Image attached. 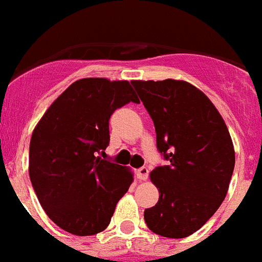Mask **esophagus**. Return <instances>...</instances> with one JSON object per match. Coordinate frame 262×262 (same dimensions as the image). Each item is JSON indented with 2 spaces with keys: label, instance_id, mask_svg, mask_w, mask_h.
I'll use <instances>...</instances> for the list:
<instances>
[{
  "label": "esophagus",
  "instance_id": "34e87169",
  "mask_svg": "<svg viewBox=\"0 0 262 262\" xmlns=\"http://www.w3.org/2000/svg\"><path fill=\"white\" fill-rule=\"evenodd\" d=\"M137 177L139 180H142V181H144V180H147L148 177V169L147 167H141V169H138L137 170Z\"/></svg>",
  "mask_w": 262,
  "mask_h": 262
}]
</instances>
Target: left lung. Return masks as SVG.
Returning <instances> with one entry per match:
<instances>
[{"label": "left lung", "mask_w": 262, "mask_h": 262, "mask_svg": "<svg viewBox=\"0 0 262 262\" xmlns=\"http://www.w3.org/2000/svg\"><path fill=\"white\" fill-rule=\"evenodd\" d=\"M131 83L154 121L157 147L169 161L150 173L160 199L144 210V222L162 237H189L229 190L235 151L227 125L210 98L187 81Z\"/></svg>", "instance_id": "1"}]
</instances>
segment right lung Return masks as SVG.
<instances>
[{
  "label": "right lung",
  "instance_id": "1",
  "mask_svg": "<svg viewBox=\"0 0 262 262\" xmlns=\"http://www.w3.org/2000/svg\"><path fill=\"white\" fill-rule=\"evenodd\" d=\"M138 102L128 81L82 78L48 106L29 143V179L43 210L74 235L108 227L134 181L129 167L101 160L110 144L111 115Z\"/></svg>",
  "mask_w": 262,
  "mask_h": 262
}]
</instances>
